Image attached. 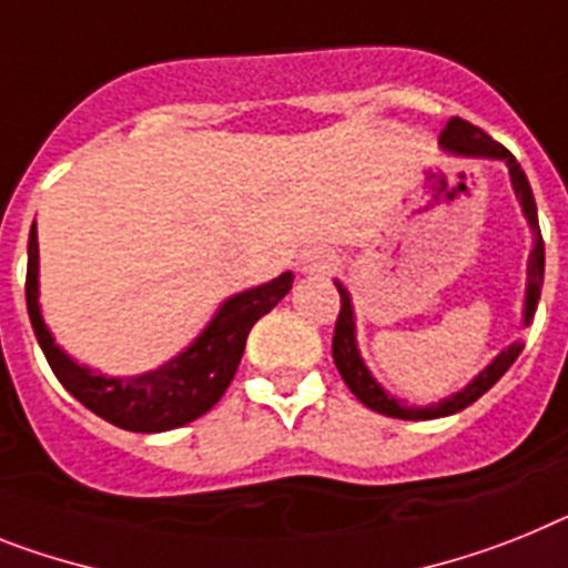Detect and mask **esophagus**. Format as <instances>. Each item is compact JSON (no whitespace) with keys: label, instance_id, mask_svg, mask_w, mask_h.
<instances>
[{"label":"esophagus","instance_id":"1","mask_svg":"<svg viewBox=\"0 0 568 568\" xmlns=\"http://www.w3.org/2000/svg\"><path fill=\"white\" fill-rule=\"evenodd\" d=\"M326 268L328 265L321 260V256H306V260H303V271H326Z\"/></svg>","mask_w":568,"mask_h":568}]
</instances>
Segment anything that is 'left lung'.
<instances>
[{
	"mask_svg": "<svg viewBox=\"0 0 568 568\" xmlns=\"http://www.w3.org/2000/svg\"><path fill=\"white\" fill-rule=\"evenodd\" d=\"M438 144L442 150L454 152V155H465V159H494L505 161L508 166V175H511V187L519 199V207H523V216H526L528 227H531V236H535V247L528 254V268H526V303H523V326H531L537 312V300H540L542 288V268H546V247H542L540 236V222H537V204L535 193H531V184H528L523 166L517 164L511 152L505 150L503 144H497L488 132H483L474 123L462 121V118H450L447 126L438 135ZM337 292H341V314H337L335 323V337H332V357H335L337 373L343 375L346 387L355 393V398L361 404H366L369 409L381 413V416L389 418H404V422H430V418L442 416H454L459 409L470 407V404L479 398V395L488 393L505 373L508 366L517 361V355L523 352L526 343L514 341L508 349L499 352L483 373L470 381L468 387L459 389V393L447 395L442 402L427 404V407H413V404L402 402L389 395L387 389L381 387L378 381L373 378V373L366 369L364 357H361V349H357V337H355V308H352L349 292L343 288V283H335Z\"/></svg>",
	"mask_w": 568,
	"mask_h": 568,
	"instance_id": "left-lung-1",
	"label": "left lung"
}]
</instances>
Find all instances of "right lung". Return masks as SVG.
<instances>
[{"instance_id": "1", "label": "right lung", "mask_w": 568, "mask_h": 568, "mask_svg": "<svg viewBox=\"0 0 568 568\" xmlns=\"http://www.w3.org/2000/svg\"><path fill=\"white\" fill-rule=\"evenodd\" d=\"M294 274L274 276L271 283L227 297L213 321L187 349L170 357L159 369L132 378H109L89 366L78 364L54 343L40 312V245H37V222L28 233V276L26 303L33 335L40 341L45 361L57 381L89 407L94 416L106 418L114 427L132 433H164L204 416L231 387L236 366L245 352L247 332L262 314L292 292Z\"/></svg>"}]
</instances>
